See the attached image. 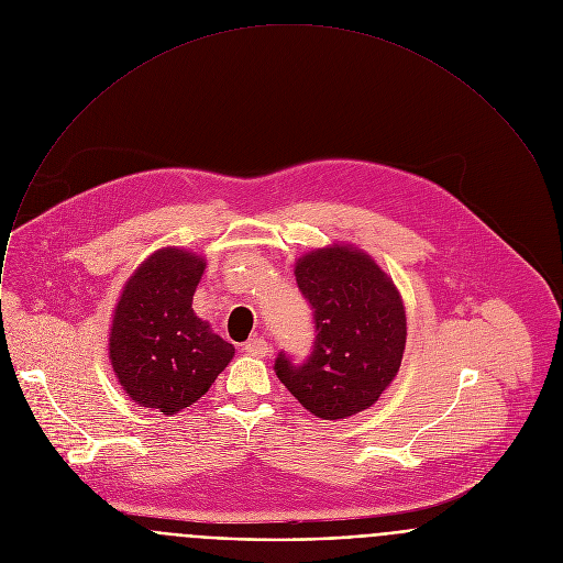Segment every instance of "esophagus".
<instances>
[{
  "label": "esophagus",
  "mask_w": 563,
  "mask_h": 563,
  "mask_svg": "<svg viewBox=\"0 0 563 563\" xmlns=\"http://www.w3.org/2000/svg\"><path fill=\"white\" fill-rule=\"evenodd\" d=\"M268 343L264 341V339H249L246 343H244V352L246 354H251V356H268Z\"/></svg>",
  "instance_id": "obj_1"
}]
</instances>
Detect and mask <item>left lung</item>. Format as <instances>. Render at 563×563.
Segmentation results:
<instances>
[{
	"label": "left lung",
	"mask_w": 563,
	"mask_h": 563,
	"mask_svg": "<svg viewBox=\"0 0 563 563\" xmlns=\"http://www.w3.org/2000/svg\"><path fill=\"white\" fill-rule=\"evenodd\" d=\"M312 310V352L297 363L279 352L275 374L317 417L345 419L372 404L399 372L406 314L386 273L352 246H328L295 266Z\"/></svg>",
	"instance_id": "1"
}]
</instances>
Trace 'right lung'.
Returning <instances> with one entry per match:
<instances>
[{
  "label": "right lung",
  "mask_w": 563,
  "mask_h": 563,
  "mask_svg": "<svg viewBox=\"0 0 563 563\" xmlns=\"http://www.w3.org/2000/svg\"><path fill=\"white\" fill-rule=\"evenodd\" d=\"M202 271V257L162 249L126 282L113 314V372L131 399L164 415L202 397L235 354L191 310Z\"/></svg>",
  "instance_id": "right-lung-1"
}]
</instances>
